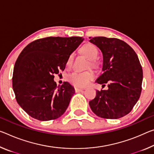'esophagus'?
I'll return each mask as SVG.
<instances>
[{
	"label": "esophagus",
	"instance_id": "obj_1",
	"mask_svg": "<svg viewBox=\"0 0 154 154\" xmlns=\"http://www.w3.org/2000/svg\"><path fill=\"white\" fill-rule=\"evenodd\" d=\"M75 92H82V90H84V89L79 88H77V87H75Z\"/></svg>",
	"mask_w": 154,
	"mask_h": 154
}]
</instances>
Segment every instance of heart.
Instances as JSON below:
<instances>
[{
  "label": "heart",
  "mask_w": 154,
  "mask_h": 154,
  "mask_svg": "<svg viewBox=\"0 0 154 154\" xmlns=\"http://www.w3.org/2000/svg\"><path fill=\"white\" fill-rule=\"evenodd\" d=\"M81 52L88 59L90 60V64L92 66L97 65L95 62L97 55L98 49L94 45L88 43L81 48ZM72 62V55H70L66 61V66H69ZM94 73L92 70H88L85 72H73L68 76V80L72 84L77 87H84L88 84V83L94 79Z\"/></svg>",
  "instance_id": "1"
}]
</instances>
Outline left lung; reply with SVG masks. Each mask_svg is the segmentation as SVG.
<instances>
[{
  "instance_id": "obj_1",
  "label": "left lung",
  "mask_w": 154,
  "mask_h": 154,
  "mask_svg": "<svg viewBox=\"0 0 154 154\" xmlns=\"http://www.w3.org/2000/svg\"><path fill=\"white\" fill-rule=\"evenodd\" d=\"M103 56V72L97 82L108 90H97L89 102L92 112L103 119H116L130 113L142 90L143 69L135 51L115 38L90 37Z\"/></svg>"
}]
</instances>
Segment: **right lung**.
I'll use <instances>...</instances> for the list:
<instances>
[{
    "label": "right lung",
    "instance_id": "add662e5",
    "mask_svg": "<svg viewBox=\"0 0 154 154\" xmlns=\"http://www.w3.org/2000/svg\"><path fill=\"white\" fill-rule=\"evenodd\" d=\"M83 40L82 37H46L22 51L14 66L12 86L18 103L32 118L55 120L66 110L74 88L68 82L57 87L53 79L64 71L68 57Z\"/></svg>",
    "mask_w": 154,
    "mask_h": 154
}]
</instances>
